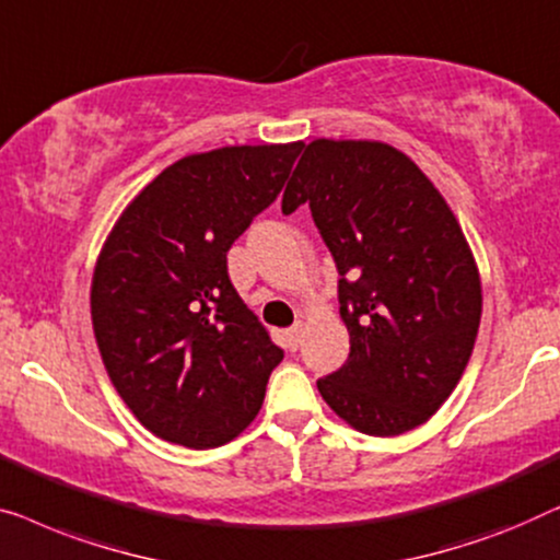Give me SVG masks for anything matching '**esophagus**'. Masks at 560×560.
<instances>
[{
    "mask_svg": "<svg viewBox=\"0 0 560 560\" xmlns=\"http://www.w3.org/2000/svg\"><path fill=\"white\" fill-rule=\"evenodd\" d=\"M302 335H304V322H296V325H291L289 329H283V337H287L289 350H296L299 348V342H302Z\"/></svg>",
    "mask_w": 560,
    "mask_h": 560,
    "instance_id": "1",
    "label": "esophagus"
}]
</instances>
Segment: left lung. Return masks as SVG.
<instances>
[{"label": "left lung", "mask_w": 560, "mask_h": 560, "mask_svg": "<svg viewBox=\"0 0 560 560\" xmlns=\"http://www.w3.org/2000/svg\"><path fill=\"white\" fill-rule=\"evenodd\" d=\"M310 205L340 271L350 355L317 381L327 406L370 436L406 434L462 381L482 281L462 225L411 156L385 141L314 139L281 210Z\"/></svg>", "instance_id": "obj_1"}]
</instances>
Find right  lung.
Instances as JSON below:
<instances>
[{"label": "right lung", "mask_w": 560, "mask_h": 560, "mask_svg": "<svg viewBox=\"0 0 560 560\" xmlns=\"http://www.w3.org/2000/svg\"><path fill=\"white\" fill-rule=\"evenodd\" d=\"M302 141L220 147L162 170L106 235L93 335L144 429L212 448L250 427L283 352L228 279V250L287 183Z\"/></svg>", "instance_id": "obj_1"}]
</instances>
